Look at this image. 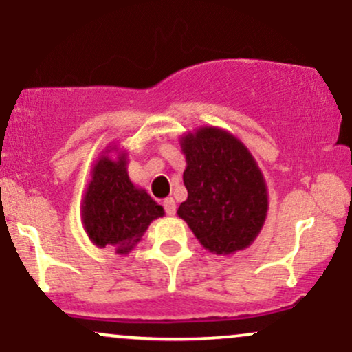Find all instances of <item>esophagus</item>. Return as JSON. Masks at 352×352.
Listing matches in <instances>:
<instances>
[{"instance_id":"obj_1","label":"esophagus","mask_w":352,"mask_h":352,"mask_svg":"<svg viewBox=\"0 0 352 352\" xmlns=\"http://www.w3.org/2000/svg\"><path fill=\"white\" fill-rule=\"evenodd\" d=\"M164 208H165V213H167L168 217H173L175 215V210H177V207H175V200L172 199H165L164 200Z\"/></svg>"}]
</instances>
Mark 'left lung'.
<instances>
[{
	"label": "left lung",
	"instance_id": "obj_1",
	"mask_svg": "<svg viewBox=\"0 0 352 352\" xmlns=\"http://www.w3.org/2000/svg\"><path fill=\"white\" fill-rule=\"evenodd\" d=\"M188 197L179 207L193 235L217 254L243 250L260 233L268 210L260 168L240 140L215 127L182 139Z\"/></svg>",
	"mask_w": 352,
	"mask_h": 352
}]
</instances>
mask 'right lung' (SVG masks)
Wrapping results in <instances>:
<instances>
[{
    "label": "right lung",
    "instance_id": "add662e5",
    "mask_svg": "<svg viewBox=\"0 0 352 352\" xmlns=\"http://www.w3.org/2000/svg\"><path fill=\"white\" fill-rule=\"evenodd\" d=\"M162 215L164 208L129 180L124 157L117 162L102 157L96 164L82 204L84 227L96 245L129 253L151 221Z\"/></svg>",
    "mask_w": 352,
    "mask_h": 352
}]
</instances>
